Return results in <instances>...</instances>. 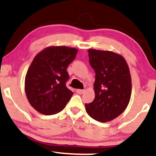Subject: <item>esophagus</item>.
<instances>
[{"instance_id": "obj_1", "label": "esophagus", "mask_w": 156, "mask_h": 156, "mask_svg": "<svg viewBox=\"0 0 156 156\" xmlns=\"http://www.w3.org/2000/svg\"><path fill=\"white\" fill-rule=\"evenodd\" d=\"M76 93L78 94H82L84 93V90L83 89H76Z\"/></svg>"}]
</instances>
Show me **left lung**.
<instances>
[{"label": "left lung", "mask_w": 156, "mask_h": 156, "mask_svg": "<svg viewBox=\"0 0 156 156\" xmlns=\"http://www.w3.org/2000/svg\"><path fill=\"white\" fill-rule=\"evenodd\" d=\"M89 63L95 71V98L85 104L88 115L96 121H112L125 111L131 97L129 69L121 55L89 49Z\"/></svg>", "instance_id": "1"}]
</instances>
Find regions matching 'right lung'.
I'll list each match as a JSON object with an SVG mask.
<instances>
[{"label":"right lung","instance_id":"obj_1","mask_svg":"<svg viewBox=\"0 0 156 156\" xmlns=\"http://www.w3.org/2000/svg\"><path fill=\"white\" fill-rule=\"evenodd\" d=\"M77 52L74 47L50 46L34 57L25 77V93L36 111L51 115L66 107L73 95L66 87L67 68Z\"/></svg>","mask_w":156,"mask_h":156}]
</instances>
